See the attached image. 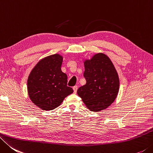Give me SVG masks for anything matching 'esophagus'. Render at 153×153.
Masks as SVG:
<instances>
[{
	"label": "esophagus",
	"instance_id": "34e87169",
	"mask_svg": "<svg viewBox=\"0 0 153 153\" xmlns=\"http://www.w3.org/2000/svg\"><path fill=\"white\" fill-rule=\"evenodd\" d=\"M77 89H78V86H73V90H74V93H76Z\"/></svg>",
	"mask_w": 153,
	"mask_h": 153
}]
</instances>
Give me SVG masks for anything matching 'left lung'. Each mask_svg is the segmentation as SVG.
Returning a JSON list of instances; mask_svg holds the SVG:
<instances>
[{
	"label": "left lung",
	"instance_id": "obj_1",
	"mask_svg": "<svg viewBox=\"0 0 153 153\" xmlns=\"http://www.w3.org/2000/svg\"><path fill=\"white\" fill-rule=\"evenodd\" d=\"M86 82L77 94L89 110L99 112L108 108L117 97L120 81L113 63L105 54L99 53L84 61Z\"/></svg>",
	"mask_w": 153,
	"mask_h": 153
}]
</instances>
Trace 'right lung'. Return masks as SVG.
I'll return each instance as SVG.
<instances>
[{"label": "right lung", "mask_w": 153, "mask_h": 153, "mask_svg": "<svg viewBox=\"0 0 153 153\" xmlns=\"http://www.w3.org/2000/svg\"><path fill=\"white\" fill-rule=\"evenodd\" d=\"M62 61L59 54L46 56L36 63L28 75V94L42 110H53L73 93V88L67 86V75L61 71Z\"/></svg>", "instance_id": "right-lung-1"}]
</instances>
